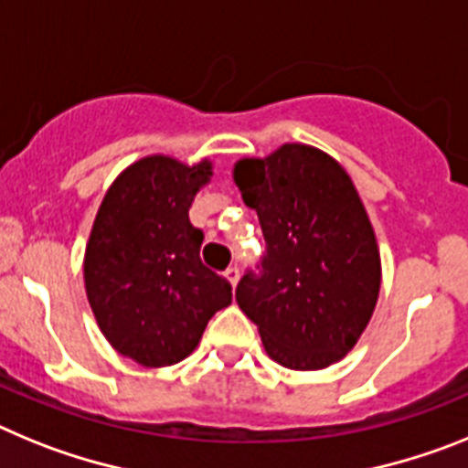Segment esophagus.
<instances>
[{
    "label": "esophagus",
    "mask_w": 468,
    "mask_h": 468,
    "mask_svg": "<svg viewBox=\"0 0 468 468\" xmlns=\"http://www.w3.org/2000/svg\"><path fill=\"white\" fill-rule=\"evenodd\" d=\"M226 280H229V282H230V287H235V284H238V280H239V268L238 266H230L229 271H226Z\"/></svg>",
    "instance_id": "34e87169"
}]
</instances>
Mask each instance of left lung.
<instances>
[{
	"instance_id": "obj_1",
	"label": "left lung",
	"mask_w": 468,
	"mask_h": 468,
	"mask_svg": "<svg viewBox=\"0 0 468 468\" xmlns=\"http://www.w3.org/2000/svg\"><path fill=\"white\" fill-rule=\"evenodd\" d=\"M233 181L268 245L261 273L239 280L238 306L282 367L339 363L367 327L381 287L379 245L351 176L315 145L282 144L235 162Z\"/></svg>"
}]
</instances>
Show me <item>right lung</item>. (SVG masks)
<instances>
[{"mask_svg": "<svg viewBox=\"0 0 468 468\" xmlns=\"http://www.w3.org/2000/svg\"><path fill=\"white\" fill-rule=\"evenodd\" d=\"M214 162L188 165L145 155L105 190L84 250V290L99 330L117 353L144 367L181 363L209 318L230 306V284L200 261L202 230L193 197Z\"/></svg>", "mask_w": 468, "mask_h": 468, "instance_id": "right-lung-1", "label": "right lung"}]
</instances>
